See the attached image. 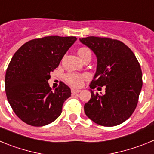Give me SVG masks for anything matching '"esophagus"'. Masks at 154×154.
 I'll use <instances>...</instances> for the list:
<instances>
[{"instance_id": "obj_1", "label": "esophagus", "mask_w": 154, "mask_h": 154, "mask_svg": "<svg viewBox=\"0 0 154 154\" xmlns=\"http://www.w3.org/2000/svg\"><path fill=\"white\" fill-rule=\"evenodd\" d=\"M81 92V90L79 89H72L71 90V92H72V95H75V94L79 93V92Z\"/></svg>"}]
</instances>
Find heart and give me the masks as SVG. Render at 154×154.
Instances as JSON below:
<instances>
[{
	"label": "heart",
	"mask_w": 154,
	"mask_h": 154,
	"mask_svg": "<svg viewBox=\"0 0 154 154\" xmlns=\"http://www.w3.org/2000/svg\"><path fill=\"white\" fill-rule=\"evenodd\" d=\"M78 54L82 59H84L87 55H91V51L86 48H80L78 50ZM88 78L87 75H79L75 73H68L65 75V81L69 85L74 87H79L82 85L83 81Z\"/></svg>",
	"instance_id": "b5f03b06"
}]
</instances>
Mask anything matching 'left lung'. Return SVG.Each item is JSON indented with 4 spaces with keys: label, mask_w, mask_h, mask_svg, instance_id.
<instances>
[{
    "label": "left lung",
    "mask_w": 154,
    "mask_h": 154,
    "mask_svg": "<svg viewBox=\"0 0 154 154\" xmlns=\"http://www.w3.org/2000/svg\"><path fill=\"white\" fill-rule=\"evenodd\" d=\"M97 57V70L91 89L104 86V95L91 90L84 106L86 116L103 126H117L131 116L143 85L142 71L134 53L116 39L89 36L80 39ZM99 89V88H98Z\"/></svg>",
    "instance_id": "8db88e82"
}]
</instances>
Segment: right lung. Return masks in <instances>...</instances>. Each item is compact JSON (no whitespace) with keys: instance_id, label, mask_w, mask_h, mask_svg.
Returning a JSON list of instances; mask_svg holds the SVG:
<instances>
[{"instance_id":"1","label":"right lung","mask_w":154,"mask_h":154,"mask_svg":"<svg viewBox=\"0 0 154 154\" xmlns=\"http://www.w3.org/2000/svg\"><path fill=\"white\" fill-rule=\"evenodd\" d=\"M76 37L46 36L24 43L14 53L5 75V92L14 113L33 126L49 124L61 115L71 89L61 82L54 91L50 72L60 63Z\"/></svg>"}]
</instances>
